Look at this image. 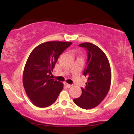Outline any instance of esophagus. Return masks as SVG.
I'll return each instance as SVG.
<instances>
[{
	"instance_id": "obj_1",
	"label": "esophagus",
	"mask_w": 134,
	"mask_h": 134,
	"mask_svg": "<svg viewBox=\"0 0 134 134\" xmlns=\"http://www.w3.org/2000/svg\"><path fill=\"white\" fill-rule=\"evenodd\" d=\"M64 85L66 86L67 87H68V88H69V87H70L71 86V85H69V84H68V83H64Z\"/></svg>"
}]
</instances>
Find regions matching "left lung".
<instances>
[{"mask_svg": "<svg viewBox=\"0 0 134 134\" xmlns=\"http://www.w3.org/2000/svg\"><path fill=\"white\" fill-rule=\"evenodd\" d=\"M79 47L87 52V60L83 75L87 77L82 93L74 102L81 108L89 109L96 107L105 99L111 83L109 63L105 54L98 47L90 42L82 43Z\"/></svg>", "mask_w": 134, "mask_h": 134, "instance_id": "1", "label": "left lung"}]
</instances>
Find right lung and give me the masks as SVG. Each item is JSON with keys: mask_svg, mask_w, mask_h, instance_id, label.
<instances>
[{"mask_svg": "<svg viewBox=\"0 0 134 134\" xmlns=\"http://www.w3.org/2000/svg\"><path fill=\"white\" fill-rule=\"evenodd\" d=\"M72 42L49 41L41 44L29 55L23 73V85L34 105L45 108L56 101L63 89V83L51 79L59 56Z\"/></svg>", "mask_w": 134, "mask_h": 134, "instance_id": "add662e5", "label": "right lung"}]
</instances>
